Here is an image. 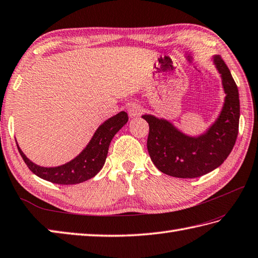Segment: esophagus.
I'll list each match as a JSON object with an SVG mask.
<instances>
[{"label": "esophagus", "mask_w": 258, "mask_h": 258, "mask_svg": "<svg viewBox=\"0 0 258 258\" xmlns=\"http://www.w3.org/2000/svg\"><path fill=\"white\" fill-rule=\"evenodd\" d=\"M143 110L144 108L140 104H132L128 107V114L130 116H132V117H136V116H140L142 114Z\"/></svg>", "instance_id": "obj_1"}]
</instances>
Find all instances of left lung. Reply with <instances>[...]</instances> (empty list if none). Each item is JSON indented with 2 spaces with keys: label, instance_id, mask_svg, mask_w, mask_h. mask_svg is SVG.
Returning a JSON list of instances; mask_svg holds the SVG:
<instances>
[{
  "label": "left lung",
  "instance_id": "left-lung-1",
  "mask_svg": "<svg viewBox=\"0 0 258 258\" xmlns=\"http://www.w3.org/2000/svg\"><path fill=\"white\" fill-rule=\"evenodd\" d=\"M221 74L226 99L221 114L206 134L190 138L165 119L143 115L149 123L148 151L161 172L175 178H198L224 163L238 135L239 94L228 67L220 55L214 58Z\"/></svg>",
  "mask_w": 258,
  "mask_h": 258
}]
</instances>
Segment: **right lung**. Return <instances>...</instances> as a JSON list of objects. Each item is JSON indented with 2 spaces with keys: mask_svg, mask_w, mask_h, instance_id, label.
Listing matches in <instances>:
<instances>
[{
  "mask_svg": "<svg viewBox=\"0 0 258 258\" xmlns=\"http://www.w3.org/2000/svg\"><path fill=\"white\" fill-rule=\"evenodd\" d=\"M128 116L125 112H120L106 120L96 131L93 139L90 140L86 149L74 160L63 165L55 168H43L31 162L23 152L18 150L21 154L25 164L32 172L41 179L58 184H76L92 179L97 174L106 161L108 153L109 143L114 135L127 123Z\"/></svg>",
  "mask_w": 258,
  "mask_h": 258,
  "instance_id": "add662e5",
  "label": "right lung"
}]
</instances>
